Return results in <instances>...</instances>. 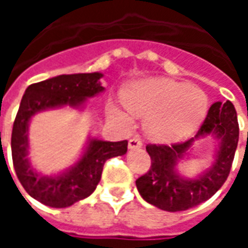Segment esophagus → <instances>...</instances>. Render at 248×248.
<instances>
[{"label":"esophagus","mask_w":248,"mask_h":248,"mask_svg":"<svg viewBox=\"0 0 248 248\" xmlns=\"http://www.w3.org/2000/svg\"><path fill=\"white\" fill-rule=\"evenodd\" d=\"M142 140L138 138V137H133L131 140H129V149H138V147H142Z\"/></svg>","instance_id":"1"}]
</instances>
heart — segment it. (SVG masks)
Returning a JSON list of instances; mask_svg holds the SVG:
<instances>
[{"label": "heart", "mask_w": 248, "mask_h": 248, "mask_svg": "<svg viewBox=\"0 0 248 248\" xmlns=\"http://www.w3.org/2000/svg\"><path fill=\"white\" fill-rule=\"evenodd\" d=\"M124 103L147 118V133L161 142H177L197 130L206 117L207 95L199 87L166 78H151L126 89Z\"/></svg>", "instance_id": "b5f03b06"}]
</instances>
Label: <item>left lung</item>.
Returning a JSON list of instances; mask_svg holds the SVG:
<instances>
[{"label": "left lung", "mask_w": 248, "mask_h": 248, "mask_svg": "<svg viewBox=\"0 0 248 248\" xmlns=\"http://www.w3.org/2000/svg\"><path fill=\"white\" fill-rule=\"evenodd\" d=\"M213 133L220 140L215 162L197 179L181 178L175 172L178 159L191 147L194 138L172 145H147L151 158L149 171L135 181L140 197L165 211H183L207 201L223 186L234 161L239 140V124L232 103H213L195 138Z\"/></svg>", "instance_id": "obj_1"}]
</instances>
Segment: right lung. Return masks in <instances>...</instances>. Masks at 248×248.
I'll use <instances>...</instances> for the list:
<instances>
[{"label": "right lung", "mask_w": 248, "mask_h": 248, "mask_svg": "<svg viewBox=\"0 0 248 248\" xmlns=\"http://www.w3.org/2000/svg\"><path fill=\"white\" fill-rule=\"evenodd\" d=\"M101 73L63 74L30 85L21 99L12 131V158L17 178L30 197L50 207H69L92 194L101 181L105 162L124 155L127 140L106 142L92 140L85 154L74 166L57 177H41L30 166L28 126L37 111L56 106H81L85 99L103 92Z\"/></svg>", "instance_id": "1"}]
</instances>
